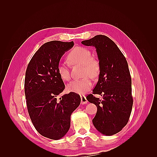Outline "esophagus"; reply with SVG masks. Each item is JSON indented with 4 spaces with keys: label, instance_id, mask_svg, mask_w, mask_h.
<instances>
[{
    "label": "esophagus",
    "instance_id": "esophagus-1",
    "mask_svg": "<svg viewBox=\"0 0 157 157\" xmlns=\"http://www.w3.org/2000/svg\"><path fill=\"white\" fill-rule=\"evenodd\" d=\"M80 98H81V103L82 104H86L88 103V100L86 99V98L84 95H81L80 96Z\"/></svg>",
    "mask_w": 157,
    "mask_h": 157
}]
</instances>
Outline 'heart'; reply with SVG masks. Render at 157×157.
<instances>
[{"label": "heart", "instance_id": "1", "mask_svg": "<svg viewBox=\"0 0 157 157\" xmlns=\"http://www.w3.org/2000/svg\"><path fill=\"white\" fill-rule=\"evenodd\" d=\"M67 59L72 65H82V75L84 77L79 80H73L67 84L69 91L79 94L86 93L92 86V80L100 73V63L99 60L92 56L90 50L82 46H77L68 54ZM58 73L60 78L68 81L71 79L70 71L68 66L64 63L58 65Z\"/></svg>", "mask_w": 157, "mask_h": 157}]
</instances>
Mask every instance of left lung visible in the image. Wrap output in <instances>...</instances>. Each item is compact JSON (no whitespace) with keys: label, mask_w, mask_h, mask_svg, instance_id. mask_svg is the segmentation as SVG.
Wrapping results in <instances>:
<instances>
[{"label":"left lung","mask_w":157,"mask_h":157,"mask_svg":"<svg viewBox=\"0 0 157 157\" xmlns=\"http://www.w3.org/2000/svg\"><path fill=\"white\" fill-rule=\"evenodd\" d=\"M81 43L95 46L101 67L96 86L86 97L97 107L93 124L101 134L114 135L127 124L133 105L132 78L127 61L107 36L96 35ZM94 94H101L102 99L96 98Z\"/></svg>","instance_id":"8db88e82"}]
</instances>
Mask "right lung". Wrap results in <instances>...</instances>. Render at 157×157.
<instances>
[{
    "label": "right lung",
    "instance_id": "right-lung-1",
    "mask_svg": "<svg viewBox=\"0 0 157 157\" xmlns=\"http://www.w3.org/2000/svg\"><path fill=\"white\" fill-rule=\"evenodd\" d=\"M73 41L53 40L42 45L33 55L25 72V94L27 110L35 129L44 137L59 140L69 130L71 115L80 103L75 92L58 96L65 84L58 73V65Z\"/></svg>",
    "mask_w": 157,
    "mask_h": 157
}]
</instances>
